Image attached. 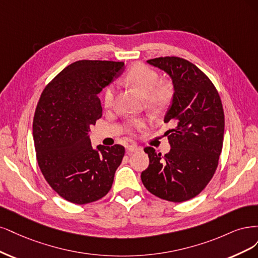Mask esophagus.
<instances>
[{
	"instance_id": "obj_1",
	"label": "esophagus",
	"mask_w": 258,
	"mask_h": 258,
	"mask_svg": "<svg viewBox=\"0 0 258 258\" xmlns=\"http://www.w3.org/2000/svg\"><path fill=\"white\" fill-rule=\"evenodd\" d=\"M141 149H143V148L139 147V146H137V145H131V146H128V147H127V152H128V154H130V153H133V152L140 151Z\"/></svg>"
}]
</instances>
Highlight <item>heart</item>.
I'll return each mask as SVG.
<instances>
[{"mask_svg":"<svg viewBox=\"0 0 258 258\" xmlns=\"http://www.w3.org/2000/svg\"><path fill=\"white\" fill-rule=\"evenodd\" d=\"M126 84L145 98L147 107L154 111L164 110L167 107L173 95V88L169 82L160 81L159 75L152 69L144 64H135L132 66L125 76ZM115 89L113 85L108 86L104 91V106L110 108L113 104ZM128 131L144 130L147 121L144 119L130 120L126 124Z\"/></svg>","mask_w":258,"mask_h":258,"instance_id":"heart-1","label":"heart"}]
</instances>
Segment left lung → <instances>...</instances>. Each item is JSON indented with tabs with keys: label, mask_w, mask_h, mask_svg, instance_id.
<instances>
[{
	"label": "left lung",
	"mask_w": 258,
	"mask_h": 258,
	"mask_svg": "<svg viewBox=\"0 0 258 258\" xmlns=\"http://www.w3.org/2000/svg\"><path fill=\"white\" fill-rule=\"evenodd\" d=\"M147 63L171 79L173 95L164 122L174 127L165 133L168 153L145 148L150 164L141 181L153 195L182 203L201 193L217 170L225 126L222 102L210 79L190 62L165 56Z\"/></svg>",
	"instance_id": "8db88e82"
}]
</instances>
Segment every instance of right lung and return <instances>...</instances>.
I'll return each mask as SVG.
<instances>
[{
    "instance_id": "1",
    "label": "right lung",
    "mask_w": 258,
    "mask_h": 258,
    "mask_svg": "<svg viewBox=\"0 0 258 258\" xmlns=\"http://www.w3.org/2000/svg\"><path fill=\"white\" fill-rule=\"evenodd\" d=\"M124 72L123 62L77 61L41 93L33 121L38 166L66 201L85 205L109 192L124 147L91 145L90 131L102 117L98 94Z\"/></svg>"
}]
</instances>
